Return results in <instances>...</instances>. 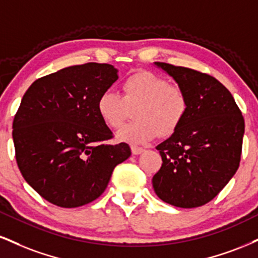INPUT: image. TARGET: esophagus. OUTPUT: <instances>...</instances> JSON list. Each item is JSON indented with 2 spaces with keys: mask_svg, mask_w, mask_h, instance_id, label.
Wrapping results in <instances>:
<instances>
[{
  "mask_svg": "<svg viewBox=\"0 0 258 258\" xmlns=\"http://www.w3.org/2000/svg\"><path fill=\"white\" fill-rule=\"evenodd\" d=\"M131 151H132L133 155H141L143 151H144V149L139 148V147H136V145H132Z\"/></svg>",
  "mask_w": 258,
  "mask_h": 258,
  "instance_id": "esophagus-1",
  "label": "esophagus"
}]
</instances>
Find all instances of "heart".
Instances as JSON below:
<instances>
[{"mask_svg": "<svg viewBox=\"0 0 258 258\" xmlns=\"http://www.w3.org/2000/svg\"><path fill=\"white\" fill-rule=\"evenodd\" d=\"M135 108V121L119 132V138L143 144L160 136L174 133L187 115L188 99L185 91L159 74L138 71L122 83V95L105 90L97 99V111L108 127L119 130Z\"/></svg>", "mask_w": 258, "mask_h": 258, "instance_id": "b5f03b06", "label": "heart"}]
</instances>
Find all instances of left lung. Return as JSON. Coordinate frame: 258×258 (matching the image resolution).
Masks as SVG:
<instances>
[{
    "label": "left lung",
    "instance_id": "left-lung-1",
    "mask_svg": "<svg viewBox=\"0 0 258 258\" xmlns=\"http://www.w3.org/2000/svg\"><path fill=\"white\" fill-rule=\"evenodd\" d=\"M188 99L187 115L156 147L162 167L154 175L155 194L179 208L204 206L218 196L240 162L244 117L219 80L190 68L155 62Z\"/></svg>",
    "mask_w": 258,
    "mask_h": 258
}]
</instances>
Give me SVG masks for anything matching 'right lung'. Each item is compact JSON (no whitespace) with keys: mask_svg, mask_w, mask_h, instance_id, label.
<instances>
[{"mask_svg":"<svg viewBox=\"0 0 258 258\" xmlns=\"http://www.w3.org/2000/svg\"><path fill=\"white\" fill-rule=\"evenodd\" d=\"M117 70L89 62L37 79L13 121L15 157L24 179L55 206L77 208L103 194L117 164L131 156L99 116L97 99Z\"/></svg>","mask_w":258,"mask_h":258,"instance_id":"right-lung-1","label":"right lung"}]
</instances>
